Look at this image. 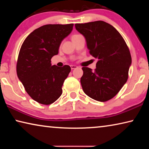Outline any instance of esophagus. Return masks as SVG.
Returning a JSON list of instances; mask_svg holds the SVG:
<instances>
[{
    "instance_id": "esophagus-1",
    "label": "esophagus",
    "mask_w": 149,
    "mask_h": 149,
    "mask_svg": "<svg viewBox=\"0 0 149 149\" xmlns=\"http://www.w3.org/2000/svg\"><path fill=\"white\" fill-rule=\"evenodd\" d=\"M70 67H71L72 70H74V69L77 68V65H70Z\"/></svg>"
}]
</instances>
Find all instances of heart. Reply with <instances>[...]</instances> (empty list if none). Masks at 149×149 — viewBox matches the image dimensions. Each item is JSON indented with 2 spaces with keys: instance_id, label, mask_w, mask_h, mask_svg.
<instances>
[{
  "instance_id": "heart-1",
  "label": "heart",
  "mask_w": 149,
  "mask_h": 149,
  "mask_svg": "<svg viewBox=\"0 0 149 149\" xmlns=\"http://www.w3.org/2000/svg\"><path fill=\"white\" fill-rule=\"evenodd\" d=\"M78 35H78V34H75V35H73L72 36V39H74V37H75L78 36Z\"/></svg>"
}]
</instances>
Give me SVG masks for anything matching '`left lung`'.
<instances>
[{"mask_svg": "<svg viewBox=\"0 0 149 149\" xmlns=\"http://www.w3.org/2000/svg\"><path fill=\"white\" fill-rule=\"evenodd\" d=\"M85 37L89 53L98 59L93 71L83 67L81 84L84 93L91 99L106 102L120 91L128 79L132 56L122 35L110 24L95 21L75 24Z\"/></svg>", "mask_w": 149, "mask_h": 149, "instance_id": "left-lung-1", "label": "left lung"}]
</instances>
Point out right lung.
Here are the masks:
<instances>
[{
	"mask_svg": "<svg viewBox=\"0 0 149 149\" xmlns=\"http://www.w3.org/2000/svg\"><path fill=\"white\" fill-rule=\"evenodd\" d=\"M74 24H47L31 32L20 48L16 64L19 79L30 97L40 104L49 105L58 99L71 68L51 65L58 54L60 45L73 29Z\"/></svg>",
	"mask_w": 149,
	"mask_h": 149,
	"instance_id": "right-lung-1",
	"label": "right lung"
}]
</instances>
